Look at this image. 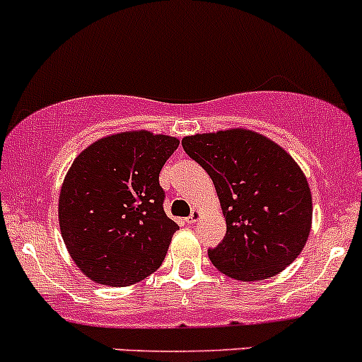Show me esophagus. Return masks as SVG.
Returning <instances> with one entry per match:
<instances>
[{"label":"esophagus","mask_w":362,"mask_h":362,"mask_svg":"<svg viewBox=\"0 0 362 362\" xmlns=\"http://www.w3.org/2000/svg\"><path fill=\"white\" fill-rule=\"evenodd\" d=\"M199 217H202V211H199V210H192L191 215H189V217L185 218V221H187V224H194V222H198Z\"/></svg>","instance_id":"obj_1"}]
</instances>
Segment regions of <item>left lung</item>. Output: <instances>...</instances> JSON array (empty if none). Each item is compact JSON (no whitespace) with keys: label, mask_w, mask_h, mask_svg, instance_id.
Here are the masks:
<instances>
[{"label":"left lung","mask_w":362,"mask_h":362,"mask_svg":"<svg viewBox=\"0 0 362 362\" xmlns=\"http://www.w3.org/2000/svg\"><path fill=\"white\" fill-rule=\"evenodd\" d=\"M182 147L210 175L226 217L224 240L208 250L215 268L242 282L287 268L312 228V194L296 160L249 129L185 136Z\"/></svg>","instance_id":"left-lung-1"}]
</instances>
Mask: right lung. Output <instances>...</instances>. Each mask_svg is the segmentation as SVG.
<instances>
[{
    "label": "right lung",
    "mask_w": 362,
    "mask_h": 362,
    "mask_svg": "<svg viewBox=\"0 0 362 362\" xmlns=\"http://www.w3.org/2000/svg\"><path fill=\"white\" fill-rule=\"evenodd\" d=\"M178 144L131 131L94 141L73 160L59 194L61 235L93 282L126 287L163 264L178 226L163 208L159 173Z\"/></svg>",
    "instance_id": "1"
}]
</instances>
